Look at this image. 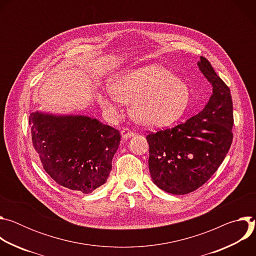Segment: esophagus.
Masks as SVG:
<instances>
[{"label": "esophagus", "instance_id": "1", "mask_svg": "<svg viewBox=\"0 0 256 256\" xmlns=\"http://www.w3.org/2000/svg\"><path fill=\"white\" fill-rule=\"evenodd\" d=\"M120 134H122V136L124 140L130 138H132V136H134V132H132L130 130L126 128H122V132H120Z\"/></svg>", "mask_w": 256, "mask_h": 256}]
</instances>
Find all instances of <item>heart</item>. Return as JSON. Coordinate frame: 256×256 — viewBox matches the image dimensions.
<instances>
[{
  "mask_svg": "<svg viewBox=\"0 0 256 256\" xmlns=\"http://www.w3.org/2000/svg\"><path fill=\"white\" fill-rule=\"evenodd\" d=\"M108 92L110 96L98 97L108 116H118L120 102L128 103L130 118L148 128L175 122L184 114L190 101L188 87L172 70L158 64L118 72L109 80Z\"/></svg>",
  "mask_w": 256,
  "mask_h": 256,
  "instance_id": "b5f03b06",
  "label": "heart"
}]
</instances>
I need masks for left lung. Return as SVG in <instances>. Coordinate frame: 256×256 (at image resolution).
<instances>
[{"label": "left lung", "instance_id": "1", "mask_svg": "<svg viewBox=\"0 0 256 256\" xmlns=\"http://www.w3.org/2000/svg\"><path fill=\"white\" fill-rule=\"evenodd\" d=\"M200 72L212 87L202 110L186 122L151 132L149 170L154 184L172 194L194 192L224 161L233 140V103L229 87L200 56Z\"/></svg>", "mask_w": 256, "mask_h": 256}]
</instances>
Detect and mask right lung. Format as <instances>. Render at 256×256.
I'll list each match as a JSON object with an SVG mask.
<instances>
[{
	"label": "right lung",
	"instance_id": "obj_1",
	"mask_svg": "<svg viewBox=\"0 0 256 256\" xmlns=\"http://www.w3.org/2000/svg\"><path fill=\"white\" fill-rule=\"evenodd\" d=\"M33 147L58 184L91 194L104 184L120 142V130L84 116L32 112Z\"/></svg>",
	"mask_w": 256,
	"mask_h": 256
}]
</instances>
